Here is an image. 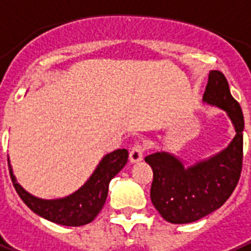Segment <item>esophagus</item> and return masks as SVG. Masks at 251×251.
<instances>
[{
    "mask_svg": "<svg viewBox=\"0 0 251 251\" xmlns=\"http://www.w3.org/2000/svg\"><path fill=\"white\" fill-rule=\"evenodd\" d=\"M144 151H145V147L141 145V144H135L133 145L131 152H129V161H131L132 164H137V162L143 160Z\"/></svg>",
    "mask_w": 251,
    "mask_h": 251,
    "instance_id": "obj_1",
    "label": "esophagus"
}]
</instances>
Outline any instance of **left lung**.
<instances>
[{
	"mask_svg": "<svg viewBox=\"0 0 251 251\" xmlns=\"http://www.w3.org/2000/svg\"><path fill=\"white\" fill-rule=\"evenodd\" d=\"M203 102L224 110L232 120L236 136L224 151L188 168L168 152L145 157V162L153 170L152 203L161 216L172 224L194 223L220 208L240 180L244 115L221 72H209Z\"/></svg>",
	"mask_w": 251,
	"mask_h": 251,
	"instance_id": "8db88e82",
	"label": "left lung"
}]
</instances>
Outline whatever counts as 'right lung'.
Segmentation results:
<instances>
[{
    "mask_svg": "<svg viewBox=\"0 0 251 251\" xmlns=\"http://www.w3.org/2000/svg\"><path fill=\"white\" fill-rule=\"evenodd\" d=\"M127 161V149H116L114 152L108 153L102 158L95 172L82 187L72 195L52 200L40 199L28 194L21 184L17 183L9 158L7 164L15 191L18 192L23 203L32 212L56 224L81 226L91 223L100 212L107 199L110 180L126 166Z\"/></svg>",
    "mask_w": 251,
    "mask_h": 251,
    "instance_id": "right-lung-1",
    "label": "right lung"
}]
</instances>
